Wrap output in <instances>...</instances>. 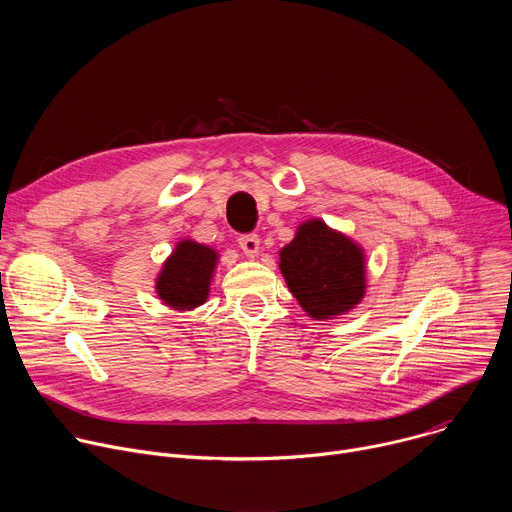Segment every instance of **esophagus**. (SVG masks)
Instances as JSON below:
<instances>
[{
    "mask_svg": "<svg viewBox=\"0 0 512 512\" xmlns=\"http://www.w3.org/2000/svg\"><path fill=\"white\" fill-rule=\"evenodd\" d=\"M239 245L249 257H255L259 253V237L257 235H241Z\"/></svg>",
    "mask_w": 512,
    "mask_h": 512,
    "instance_id": "34e87169",
    "label": "esophagus"
}]
</instances>
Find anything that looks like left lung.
<instances>
[{"mask_svg": "<svg viewBox=\"0 0 512 512\" xmlns=\"http://www.w3.org/2000/svg\"><path fill=\"white\" fill-rule=\"evenodd\" d=\"M279 271L314 320L342 316L367 294L364 249L320 218L302 223L296 237L279 251Z\"/></svg>", "mask_w": 512, "mask_h": 512, "instance_id": "left-lung-1", "label": "left lung"}]
</instances>
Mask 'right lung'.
I'll return each instance as SVG.
<instances>
[{
    "mask_svg": "<svg viewBox=\"0 0 512 512\" xmlns=\"http://www.w3.org/2000/svg\"><path fill=\"white\" fill-rule=\"evenodd\" d=\"M218 253L192 239H182L156 277V294L172 310L190 312L208 298Z\"/></svg>",
    "mask_w": 512,
    "mask_h": 512,
    "instance_id": "obj_1",
    "label": "right lung"
}]
</instances>
